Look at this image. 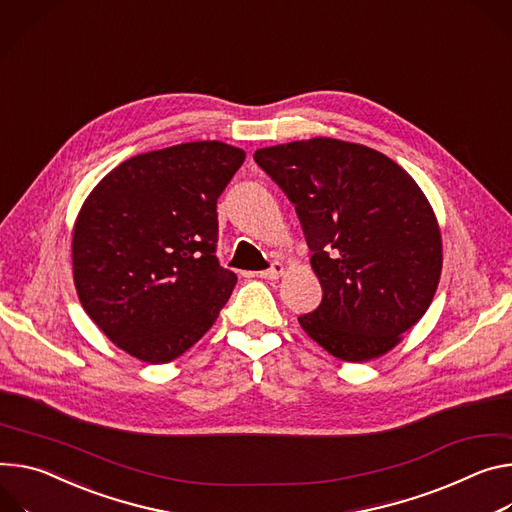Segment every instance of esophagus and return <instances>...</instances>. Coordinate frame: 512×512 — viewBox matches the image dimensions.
<instances>
[{
    "label": "esophagus",
    "instance_id": "esophagus-1",
    "mask_svg": "<svg viewBox=\"0 0 512 512\" xmlns=\"http://www.w3.org/2000/svg\"><path fill=\"white\" fill-rule=\"evenodd\" d=\"M282 273H284V265L280 261H275V263H271L269 269L257 271V277H261V280H277Z\"/></svg>",
    "mask_w": 512,
    "mask_h": 512
}]
</instances>
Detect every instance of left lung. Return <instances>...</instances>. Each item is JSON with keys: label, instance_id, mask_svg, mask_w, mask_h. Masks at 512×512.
Instances as JSON below:
<instances>
[{"label": "left lung", "instance_id": "left-lung-1", "mask_svg": "<svg viewBox=\"0 0 512 512\" xmlns=\"http://www.w3.org/2000/svg\"><path fill=\"white\" fill-rule=\"evenodd\" d=\"M255 161L296 206L322 286L300 327L343 361L388 353L441 277V230L423 190L386 155L337 138L265 147Z\"/></svg>", "mask_w": 512, "mask_h": 512}]
</instances>
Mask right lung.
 <instances>
[{"label": "right lung", "instance_id": "right-lung-1", "mask_svg": "<svg viewBox=\"0 0 512 512\" xmlns=\"http://www.w3.org/2000/svg\"><path fill=\"white\" fill-rule=\"evenodd\" d=\"M245 151L200 141L136 155L112 169L73 226L83 310L128 355L167 363L198 343L237 275L216 257V202Z\"/></svg>", "mask_w": 512, "mask_h": 512}]
</instances>
